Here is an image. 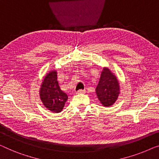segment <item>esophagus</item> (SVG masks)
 Listing matches in <instances>:
<instances>
[{"label":"esophagus","mask_w":159,"mask_h":159,"mask_svg":"<svg viewBox=\"0 0 159 159\" xmlns=\"http://www.w3.org/2000/svg\"><path fill=\"white\" fill-rule=\"evenodd\" d=\"M77 94H84L85 93V90L84 89H79V90L77 91Z\"/></svg>","instance_id":"esophagus-1"}]
</instances>
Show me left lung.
Returning <instances> with one entry per match:
<instances>
[{
  "instance_id": "8db88e82",
  "label": "left lung",
  "mask_w": 159,
  "mask_h": 159,
  "mask_svg": "<svg viewBox=\"0 0 159 159\" xmlns=\"http://www.w3.org/2000/svg\"><path fill=\"white\" fill-rule=\"evenodd\" d=\"M120 87L116 76L107 68L103 69L100 81L96 87V94L103 106L109 107L116 102Z\"/></svg>"
}]
</instances>
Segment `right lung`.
Returning <instances> with one entry per match:
<instances>
[{
  "label": "right lung",
  "mask_w": 159,
  "mask_h": 159,
  "mask_svg": "<svg viewBox=\"0 0 159 159\" xmlns=\"http://www.w3.org/2000/svg\"><path fill=\"white\" fill-rule=\"evenodd\" d=\"M40 98L43 104L53 112H60L68 96L61 90L57 81L56 71L46 75L40 89Z\"/></svg>",
  "instance_id": "1"
}]
</instances>
